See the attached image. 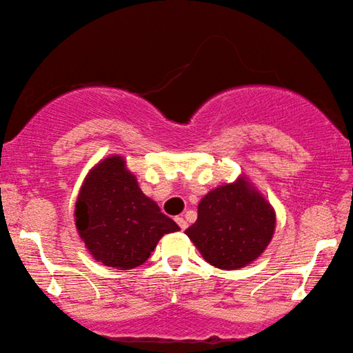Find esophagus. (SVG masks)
<instances>
[{"label":"esophagus","mask_w":353,"mask_h":353,"mask_svg":"<svg viewBox=\"0 0 353 353\" xmlns=\"http://www.w3.org/2000/svg\"><path fill=\"white\" fill-rule=\"evenodd\" d=\"M176 223H177V225L181 227L182 230H185L188 227V224H187V221H185L183 218H176Z\"/></svg>","instance_id":"34e87169"}]
</instances>
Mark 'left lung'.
I'll list each match as a JSON object with an SVG mask.
<instances>
[{
	"label": "left lung",
	"mask_w": 353,
	"mask_h": 353,
	"mask_svg": "<svg viewBox=\"0 0 353 353\" xmlns=\"http://www.w3.org/2000/svg\"><path fill=\"white\" fill-rule=\"evenodd\" d=\"M276 210L244 174L213 188L201 199L198 219L185 234L204 260L225 271L255 261L276 232Z\"/></svg>",
	"instance_id": "8db88e82"
}]
</instances>
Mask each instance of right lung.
<instances>
[{
    "label": "right lung",
    "instance_id": "add662e5",
    "mask_svg": "<svg viewBox=\"0 0 353 353\" xmlns=\"http://www.w3.org/2000/svg\"><path fill=\"white\" fill-rule=\"evenodd\" d=\"M74 223L93 260L119 271L143 265L160 238L181 230L143 193L118 154L101 159L87 172L76 198Z\"/></svg>",
    "mask_w": 353,
    "mask_h": 353
}]
</instances>
